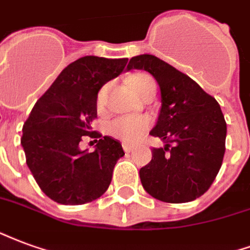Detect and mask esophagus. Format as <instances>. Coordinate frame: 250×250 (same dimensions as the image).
<instances>
[{
  "label": "esophagus",
  "instance_id": "34e87169",
  "mask_svg": "<svg viewBox=\"0 0 250 250\" xmlns=\"http://www.w3.org/2000/svg\"><path fill=\"white\" fill-rule=\"evenodd\" d=\"M123 147H124V150L126 153H130L134 149V146L133 145H130V144H126V143H124L123 144Z\"/></svg>",
  "mask_w": 250,
  "mask_h": 250
}]
</instances>
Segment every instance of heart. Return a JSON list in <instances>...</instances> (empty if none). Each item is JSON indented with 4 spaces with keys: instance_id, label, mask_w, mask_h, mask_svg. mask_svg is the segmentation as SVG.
<instances>
[{
    "instance_id": "b5f03b06",
    "label": "heart",
    "mask_w": 250,
    "mask_h": 250,
    "mask_svg": "<svg viewBox=\"0 0 250 250\" xmlns=\"http://www.w3.org/2000/svg\"><path fill=\"white\" fill-rule=\"evenodd\" d=\"M129 87L136 96H140L146 89L150 86H156V83L152 78L147 77L145 74H136L127 80ZM105 96H106V86H103L97 93V107L101 109L105 103ZM149 127V121L146 118L143 117H117L112 120L107 124V130L112 133L113 136H116L120 140H123L127 144L138 143L145 132Z\"/></svg>"
}]
</instances>
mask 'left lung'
Returning <instances> with one entry per match:
<instances>
[{
  "label": "left lung",
  "mask_w": 250,
  "mask_h": 250,
  "mask_svg": "<svg viewBox=\"0 0 250 250\" xmlns=\"http://www.w3.org/2000/svg\"><path fill=\"white\" fill-rule=\"evenodd\" d=\"M127 70H146L161 90V110L150 163L140 169L144 189L170 204L189 202L210 188L225 153L227 123L216 98L192 78L152 54L130 58Z\"/></svg>",
  "instance_id": "obj_1"
}]
</instances>
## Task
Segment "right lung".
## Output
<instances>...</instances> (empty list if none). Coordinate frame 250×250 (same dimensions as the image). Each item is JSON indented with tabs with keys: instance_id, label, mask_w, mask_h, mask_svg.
<instances>
[{
	"instance_id": "right-lung-1",
	"label": "right lung",
	"mask_w": 250,
	"mask_h": 250,
	"mask_svg": "<svg viewBox=\"0 0 250 250\" xmlns=\"http://www.w3.org/2000/svg\"><path fill=\"white\" fill-rule=\"evenodd\" d=\"M127 58L85 56L69 63L38 100L22 127L21 145L38 187L53 201L83 205L101 197L124 149L118 140L93 132L97 93L125 69ZM83 135L96 138L92 153ZM99 140H97V138Z\"/></svg>"
}]
</instances>
